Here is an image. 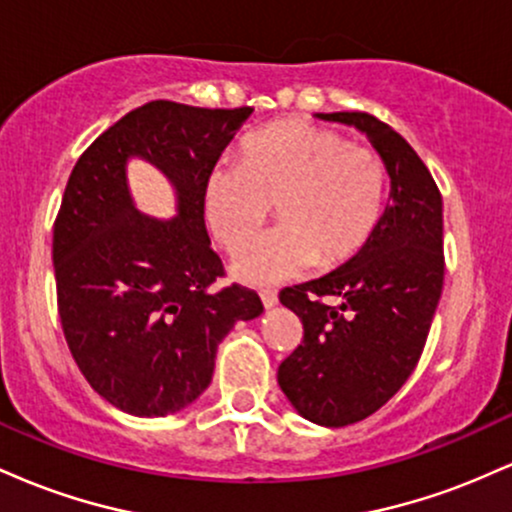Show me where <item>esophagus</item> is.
<instances>
[{
    "mask_svg": "<svg viewBox=\"0 0 512 512\" xmlns=\"http://www.w3.org/2000/svg\"><path fill=\"white\" fill-rule=\"evenodd\" d=\"M260 298H262V305L264 308H274L276 303H279V296H276V291H262L260 293Z\"/></svg>",
    "mask_w": 512,
    "mask_h": 512,
    "instance_id": "1",
    "label": "esophagus"
}]
</instances>
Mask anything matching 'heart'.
I'll use <instances>...</instances> for the list:
<instances>
[{"label": "heart", "instance_id": "heart-1", "mask_svg": "<svg viewBox=\"0 0 512 512\" xmlns=\"http://www.w3.org/2000/svg\"><path fill=\"white\" fill-rule=\"evenodd\" d=\"M385 163L366 146L308 122H279L240 144V163H219L204 185V219L226 250L256 235L275 204L282 223L233 257L252 286L291 279L310 264L342 267L366 248L385 207Z\"/></svg>", "mask_w": 512, "mask_h": 512}]
</instances>
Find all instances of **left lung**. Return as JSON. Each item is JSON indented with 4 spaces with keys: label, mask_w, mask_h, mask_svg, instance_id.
Listing matches in <instances>:
<instances>
[{
    "label": "left lung",
    "mask_w": 512,
    "mask_h": 512,
    "mask_svg": "<svg viewBox=\"0 0 512 512\" xmlns=\"http://www.w3.org/2000/svg\"><path fill=\"white\" fill-rule=\"evenodd\" d=\"M315 117L366 134L390 175V202L366 248L279 293L303 322L301 346L276 373L281 392L303 419L339 428L383 407L419 363L443 293V199L407 139L378 117Z\"/></svg>",
    "instance_id": "obj_1"
}]
</instances>
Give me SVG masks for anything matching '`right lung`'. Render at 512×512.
<instances>
[{
	"label": "right lung",
	"instance_id": "right-lung-1",
	"mask_svg": "<svg viewBox=\"0 0 512 512\" xmlns=\"http://www.w3.org/2000/svg\"><path fill=\"white\" fill-rule=\"evenodd\" d=\"M250 115L151 101L103 132L69 175L52 236L64 339L93 390L127 414L190 407L211 383L221 339L262 315L255 291L216 286L223 264L204 228V185ZM129 160L171 182L170 220L136 209Z\"/></svg>",
	"mask_w": 512,
	"mask_h": 512
}]
</instances>
